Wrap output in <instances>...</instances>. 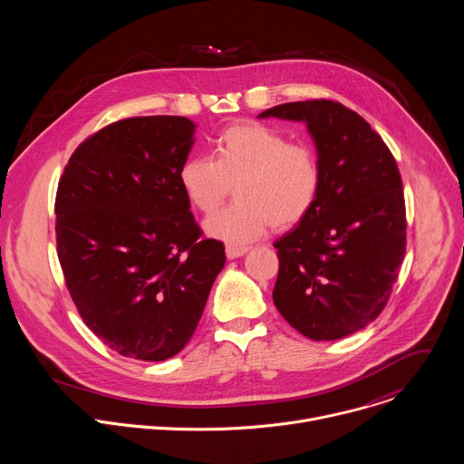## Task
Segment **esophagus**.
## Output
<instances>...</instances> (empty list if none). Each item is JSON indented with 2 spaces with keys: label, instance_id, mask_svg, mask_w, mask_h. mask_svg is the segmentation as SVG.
<instances>
[{
  "label": "esophagus",
  "instance_id": "esophagus-1",
  "mask_svg": "<svg viewBox=\"0 0 464 464\" xmlns=\"http://www.w3.org/2000/svg\"><path fill=\"white\" fill-rule=\"evenodd\" d=\"M247 251V246H238V244H227L226 246V255L227 258H238Z\"/></svg>",
  "mask_w": 464,
  "mask_h": 464
}]
</instances>
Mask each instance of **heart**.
Returning <instances> with one entry per match:
<instances>
[{
  "label": "heart",
  "mask_w": 464,
  "mask_h": 464,
  "mask_svg": "<svg viewBox=\"0 0 464 464\" xmlns=\"http://www.w3.org/2000/svg\"><path fill=\"white\" fill-rule=\"evenodd\" d=\"M188 206L215 213L231 192L237 202L206 222L208 235L235 244L251 242L268 231L288 229L314 208L321 188V167L304 143H288L277 130L260 122L224 128L213 160L188 156L178 170Z\"/></svg>",
  "instance_id": "obj_1"
}]
</instances>
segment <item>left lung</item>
Here are the masks:
<instances>
[{"instance_id": "obj_1", "label": "left lung", "mask_w": 464, "mask_h": 464, "mask_svg": "<svg viewBox=\"0 0 464 464\" xmlns=\"http://www.w3.org/2000/svg\"><path fill=\"white\" fill-rule=\"evenodd\" d=\"M258 117L304 122L321 167L314 208L274 244V303L314 342L345 338L380 315L404 260L399 167L371 124L340 102H286Z\"/></svg>"}]
</instances>
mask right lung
<instances>
[{
  "mask_svg": "<svg viewBox=\"0 0 464 464\" xmlns=\"http://www.w3.org/2000/svg\"><path fill=\"white\" fill-rule=\"evenodd\" d=\"M196 124L122 119L88 138L58 183V260L92 333L126 358L163 362L192 338L226 264L202 240L178 170Z\"/></svg>",
  "mask_w": 464,
  "mask_h": 464,
  "instance_id": "obj_1",
  "label": "right lung"
}]
</instances>
